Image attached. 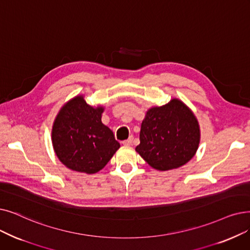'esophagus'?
I'll list each match as a JSON object with an SVG mask.
<instances>
[{
  "mask_svg": "<svg viewBox=\"0 0 250 250\" xmlns=\"http://www.w3.org/2000/svg\"><path fill=\"white\" fill-rule=\"evenodd\" d=\"M133 137H129L127 140H125V141H124L123 142V144L125 145V146H127V147H129V146H132V144H133Z\"/></svg>",
  "mask_w": 250,
  "mask_h": 250,
  "instance_id": "1",
  "label": "esophagus"
}]
</instances>
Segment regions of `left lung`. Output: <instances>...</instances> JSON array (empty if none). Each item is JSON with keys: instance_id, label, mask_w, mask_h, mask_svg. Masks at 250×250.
Listing matches in <instances>:
<instances>
[{"instance_id": "1", "label": "left lung", "mask_w": 250, "mask_h": 250, "mask_svg": "<svg viewBox=\"0 0 250 250\" xmlns=\"http://www.w3.org/2000/svg\"><path fill=\"white\" fill-rule=\"evenodd\" d=\"M200 126L190 108L178 98L146 111L136 151L147 164L166 171L181 167L196 154Z\"/></svg>"}]
</instances>
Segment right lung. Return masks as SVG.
Returning a JSON list of instances; mask_svg holds the SVG:
<instances>
[{
  "instance_id": "right-lung-1",
  "label": "right lung",
  "mask_w": 250,
  "mask_h": 250,
  "mask_svg": "<svg viewBox=\"0 0 250 250\" xmlns=\"http://www.w3.org/2000/svg\"><path fill=\"white\" fill-rule=\"evenodd\" d=\"M104 106L86 104L83 95L60 108L51 138L54 152L67 168L88 175L98 172L121 147L101 121Z\"/></svg>"
}]
</instances>
